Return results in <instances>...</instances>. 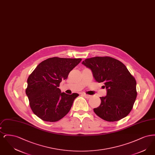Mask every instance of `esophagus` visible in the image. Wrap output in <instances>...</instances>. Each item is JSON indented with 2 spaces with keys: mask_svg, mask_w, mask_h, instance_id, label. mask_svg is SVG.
<instances>
[{
  "mask_svg": "<svg viewBox=\"0 0 155 155\" xmlns=\"http://www.w3.org/2000/svg\"><path fill=\"white\" fill-rule=\"evenodd\" d=\"M82 95L83 96H84L85 98H87V99H89L91 97V95H87V94H82Z\"/></svg>",
  "mask_w": 155,
  "mask_h": 155,
  "instance_id": "obj_1",
  "label": "esophagus"
}]
</instances>
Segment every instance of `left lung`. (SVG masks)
Returning a JSON list of instances; mask_svg holds the SVG:
<instances>
[{
  "label": "left lung",
  "instance_id": "left-lung-1",
  "mask_svg": "<svg viewBox=\"0 0 155 155\" xmlns=\"http://www.w3.org/2000/svg\"><path fill=\"white\" fill-rule=\"evenodd\" d=\"M82 64L90 68L97 82H103L107 95L100 97V106L94 109L97 116L107 121H116L132 110L137 96V82L125 65L109 56L85 59Z\"/></svg>",
  "mask_w": 155,
  "mask_h": 155
}]
</instances>
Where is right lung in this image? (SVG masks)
<instances>
[{"instance_id": "obj_1", "label": "right lung", "mask_w": 155, "mask_h": 155, "mask_svg": "<svg viewBox=\"0 0 155 155\" xmlns=\"http://www.w3.org/2000/svg\"><path fill=\"white\" fill-rule=\"evenodd\" d=\"M81 60L49 58L39 63L29 75L25 92L31 110L39 118L55 122L70 110L74 99L79 95L61 93L58 87L61 81L67 78L69 73Z\"/></svg>"}]
</instances>
